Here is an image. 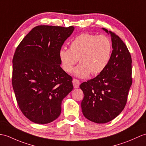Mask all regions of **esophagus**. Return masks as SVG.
<instances>
[{"instance_id":"34e87169","label":"esophagus","mask_w":146,"mask_h":146,"mask_svg":"<svg viewBox=\"0 0 146 146\" xmlns=\"http://www.w3.org/2000/svg\"><path fill=\"white\" fill-rule=\"evenodd\" d=\"M73 84L74 88H78L80 84V81L74 78L73 80Z\"/></svg>"}]
</instances>
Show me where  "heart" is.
I'll return each mask as SVG.
<instances>
[{
  "mask_svg": "<svg viewBox=\"0 0 146 146\" xmlns=\"http://www.w3.org/2000/svg\"><path fill=\"white\" fill-rule=\"evenodd\" d=\"M111 51L112 44L106 36L82 33L70 43V50H60L59 58L66 73L72 72L78 60L80 64L74 68V74L85 78L90 73L95 75L103 72L109 63Z\"/></svg>",
  "mask_w": 146,
  "mask_h": 146,
  "instance_id": "1",
  "label": "heart"
}]
</instances>
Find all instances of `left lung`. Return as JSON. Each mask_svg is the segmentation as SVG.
<instances>
[{"label": "left lung", "instance_id": "left-lung-1", "mask_svg": "<svg viewBox=\"0 0 146 146\" xmlns=\"http://www.w3.org/2000/svg\"><path fill=\"white\" fill-rule=\"evenodd\" d=\"M103 29L111 36L113 50L109 63L96 77L80 86L84 94V116L99 124L114 119L124 110L133 82L132 59L126 45L114 32Z\"/></svg>", "mask_w": 146, "mask_h": 146}]
</instances>
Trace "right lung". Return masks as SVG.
<instances>
[{"mask_svg": "<svg viewBox=\"0 0 146 146\" xmlns=\"http://www.w3.org/2000/svg\"><path fill=\"white\" fill-rule=\"evenodd\" d=\"M74 27L38 25L20 43L12 60V86L20 110L33 123L47 124L60 115L72 77L60 66L59 52Z\"/></svg>", "mask_w": 146, "mask_h": 146, "instance_id": "right-lung-1", "label": "right lung"}]
</instances>
